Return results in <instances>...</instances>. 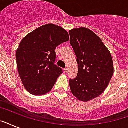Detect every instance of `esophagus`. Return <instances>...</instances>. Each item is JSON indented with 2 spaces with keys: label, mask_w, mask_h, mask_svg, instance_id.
I'll return each mask as SVG.
<instances>
[{
  "label": "esophagus",
  "mask_w": 128,
  "mask_h": 128,
  "mask_svg": "<svg viewBox=\"0 0 128 128\" xmlns=\"http://www.w3.org/2000/svg\"><path fill=\"white\" fill-rule=\"evenodd\" d=\"M64 72L65 73V74H66L67 72H68V69L67 68H64Z\"/></svg>",
  "instance_id": "1"
}]
</instances>
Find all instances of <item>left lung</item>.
<instances>
[{"label":"left lung","mask_w":128,"mask_h":128,"mask_svg":"<svg viewBox=\"0 0 128 128\" xmlns=\"http://www.w3.org/2000/svg\"><path fill=\"white\" fill-rule=\"evenodd\" d=\"M70 42L78 64L77 77L70 79L72 94L80 101H90L103 93L114 74L109 50L98 36L87 28L69 30Z\"/></svg>","instance_id":"8db88e82"}]
</instances>
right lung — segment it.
<instances>
[{
    "label": "right lung",
    "mask_w": 128,
    "mask_h": 128,
    "mask_svg": "<svg viewBox=\"0 0 128 128\" xmlns=\"http://www.w3.org/2000/svg\"><path fill=\"white\" fill-rule=\"evenodd\" d=\"M62 27L47 24L24 37L16 52L17 69L23 86L29 93L42 96L52 89L62 70L54 65L55 49L69 40Z\"/></svg>",
    "instance_id": "obj_1"
}]
</instances>
